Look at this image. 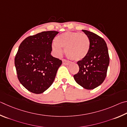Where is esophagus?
I'll return each instance as SVG.
<instances>
[{
  "label": "esophagus",
  "mask_w": 127,
  "mask_h": 127,
  "mask_svg": "<svg viewBox=\"0 0 127 127\" xmlns=\"http://www.w3.org/2000/svg\"><path fill=\"white\" fill-rule=\"evenodd\" d=\"M62 64L65 65H68L70 64V62H69V61H68L67 60L63 59L62 60Z\"/></svg>",
  "instance_id": "esophagus-1"
}]
</instances>
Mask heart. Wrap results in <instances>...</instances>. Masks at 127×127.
Returning <instances> with one entry per match:
<instances>
[{
    "mask_svg": "<svg viewBox=\"0 0 127 127\" xmlns=\"http://www.w3.org/2000/svg\"><path fill=\"white\" fill-rule=\"evenodd\" d=\"M90 42L87 35L84 33L66 32L60 34L53 42L52 48L57 56H61L63 49L68 59L78 61L88 55L90 50Z\"/></svg>",
    "mask_w": 127,
    "mask_h": 127,
    "instance_id": "1",
    "label": "heart"
}]
</instances>
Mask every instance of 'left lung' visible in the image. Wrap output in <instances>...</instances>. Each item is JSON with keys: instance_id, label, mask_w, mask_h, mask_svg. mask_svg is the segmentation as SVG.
Returning <instances> with one entry per match:
<instances>
[{"instance_id": "1", "label": "left lung", "mask_w": 127, "mask_h": 127, "mask_svg": "<svg viewBox=\"0 0 127 127\" xmlns=\"http://www.w3.org/2000/svg\"><path fill=\"white\" fill-rule=\"evenodd\" d=\"M90 40V50L84 59L77 62L79 71L74 75L75 81L84 89L92 90L100 85L105 80L109 64L105 41L95 33L82 30Z\"/></svg>"}]
</instances>
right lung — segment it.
I'll use <instances>...</instances> for the list:
<instances>
[{
  "label": "right lung",
  "instance_id": "right-lung-1",
  "mask_svg": "<svg viewBox=\"0 0 127 127\" xmlns=\"http://www.w3.org/2000/svg\"><path fill=\"white\" fill-rule=\"evenodd\" d=\"M58 33L44 31L27 37L20 44L15 66L19 82L30 92L41 94L54 81L62 62L51 54L52 41Z\"/></svg>",
  "mask_w": 127,
  "mask_h": 127
}]
</instances>
